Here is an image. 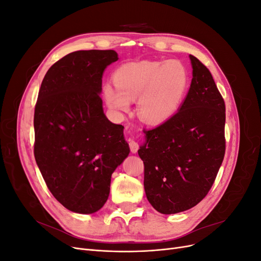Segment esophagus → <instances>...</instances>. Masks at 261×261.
Here are the masks:
<instances>
[{"label": "esophagus", "instance_id": "34e87169", "mask_svg": "<svg viewBox=\"0 0 261 261\" xmlns=\"http://www.w3.org/2000/svg\"><path fill=\"white\" fill-rule=\"evenodd\" d=\"M128 145H129V148H130V151H132L133 153H136V152L138 151L139 146H138V143H137V141H136L135 139L129 140Z\"/></svg>", "mask_w": 261, "mask_h": 261}]
</instances>
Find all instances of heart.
I'll return each mask as SVG.
<instances>
[{
    "instance_id": "b5f03b06",
    "label": "heart",
    "mask_w": 261,
    "mask_h": 261,
    "mask_svg": "<svg viewBox=\"0 0 261 261\" xmlns=\"http://www.w3.org/2000/svg\"><path fill=\"white\" fill-rule=\"evenodd\" d=\"M189 77L177 61H140L125 64L114 74L116 89L105 85L108 106L126 112L138 98L137 111L143 121L158 124L174 114L183 101Z\"/></svg>"
}]
</instances>
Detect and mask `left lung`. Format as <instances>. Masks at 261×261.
<instances>
[{
    "label": "left lung",
    "mask_w": 261,
    "mask_h": 261,
    "mask_svg": "<svg viewBox=\"0 0 261 261\" xmlns=\"http://www.w3.org/2000/svg\"><path fill=\"white\" fill-rule=\"evenodd\" d=\"M193 80L178 111L153 129H144L147 199L163 215L193 208L209 193L225 153V103L210 70L189 55Z\"/></svg>",
    "instance_id": "left-lung-1"
}]
</instances>
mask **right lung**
I'll return each mask as SVG.
<instances>
[{"instance_id": "obj_1", "label": "right lung", "mask_w": 261, "mask_h": 261, "mask_svg": "<svg viewBox=\"0 0 261 261\" xmlns=\"http://www.w3.org/2000/svg\"><path fill=\"white\" fill-rule=\"evenodd\" d=\"M114 50L72 52L46 72L35 107V159L49 191L66 209L103 207L114 170L129 153L124 126L103 113L102 74Z\"/></svg>"}]
</instances>
